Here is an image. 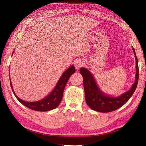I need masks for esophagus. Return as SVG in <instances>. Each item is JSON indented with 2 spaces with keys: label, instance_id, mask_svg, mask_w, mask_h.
<instances>
[{
  "label": "esophagus",
  "instance_id": "1",
  "mask_svg": "<svg viewBox=\"0 0 146 146\" xmlns=\"http://www.w3.org/2000/svg\"><path fill=\"white\" fill-rule=\"evenodd\" d=\"M83 64H84V62H83V61L82 60L79 59V60H76L75 62H74V66H75L76 70H79L83 65Z\"/></svg>",
  "mask_w": 146,
  "mask_h": 146
}]
</instances>
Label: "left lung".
Listing matches in <instances>:
<instances>
[{"instance_id": "8db88e82", "label": "left lung", "mask_w": 146, "mask_h": 146, "mask_svg": "<svg viewBox=\"0 0 146 146\" xmlns=\"http://www.w3.org/2000/svg\"><path fill=\"white\" fill-rule=\"evenodd\" d=\"M133 50L136 59L135 81L130 90L118 97L110 96L103 92L90 71L86 68H80V72L83 77L86 102L92 110L101 112L113 111L124 105L131 98L136 89L139 79L138 61L133 48Z\"/></svg>"}]
</instances>
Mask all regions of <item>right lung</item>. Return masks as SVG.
Instances as JSON below:
<instances>
[{
    "label": "right lung",
    "instance_id": "obj_1",
    "mask_svg": "<svg viewBox=\"0 0 146 146\" xmlns=\"http://www.w3.org/2000/svg\"><path fill=\"white\" fill-rule=\"evenodd\" d=\"M75 72L76 70L75 68H74V65L71 66L70 67L65 71L64 73L62 74V75L60 78L59 80L58 81L56 86H55L54 89L52 90L51 92L48 94L43 99L37 102H28L19 98L15 93L10 78V86L15 96L23 105L32 110L37 111H48L54 109V108H57L60 105L62 97H63L64 90L66 84V82H67L71 75Z\"/></svg>",
    "mask_w": 146,
    "mask_h": 146
}]
</instances>
